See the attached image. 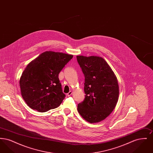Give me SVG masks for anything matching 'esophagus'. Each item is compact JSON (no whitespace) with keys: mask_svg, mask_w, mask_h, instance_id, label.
Listing matches in <instances>:
<instances>
[{"mask_svg":"<svg viewBox=\"0 0 153 153\" xmlns=\"http://www.w3.org/2000/svg\"><path fill=\"white\" fill-rule=\"evenodd\" d=\"M72 94V91H69V92L66 94V95H67L68 96H70Z\"/></svg>","mask_w":153,"mask_h":153,"instance_id":"obj_1","label":"esophagus"}]
</instances>
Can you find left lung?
Wrapping results in <instances>:
<instances>
[{
	"label": "left lung",
	"mask_w": 153,
	"mask_h": 153,
	"mask_svg": "<svg viewBox=\"0 0 153 153\" xmlns=\"http://www.w3.org/2000/svg\"><path fill=\"white\" fill-rule=\"evenodd\" d=\"M77 59L85 76V97L77 111L91 123L100 122L115 108L119 89L117 76L101 57L77 56Z\"/></svg>",
	"instance_id": "1"
}]
</instances>
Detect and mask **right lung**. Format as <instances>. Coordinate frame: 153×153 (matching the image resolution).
<instances>
[{
	"instance_id": "obj_1",
	"label": "right lung",
	"mask_w": 153,
	"mask_h": 153,
	"mask_svg": "<svg viewBox=\"0 0 153 153\" xmlns=\"http://www.w3.org/2000/svg\"><path fill=\"white\" fill-rule=\"evenodd\" d=\"M73 55L45 51L31 61L19 80L22 97L31 109L45 112L59 106L65 95L58 74Z\"/></svg>"
}]
</instances>
